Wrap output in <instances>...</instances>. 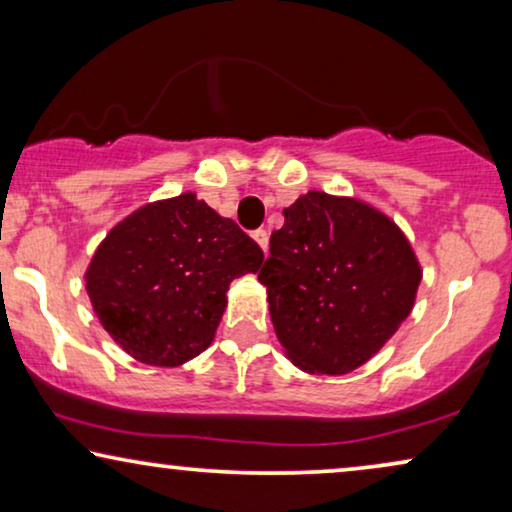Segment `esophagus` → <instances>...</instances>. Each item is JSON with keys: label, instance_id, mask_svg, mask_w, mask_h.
Listing matches in <instances>:
<instances>
[{"label": "esophagus", "instance_id": "obj_1", "mask_svg": "<svg viewBox=\"0 0 512 512\" xmlns=\"http://www.w3.org/2000/svg\"><path fill=\"white\" fill-rule=\"evenodd\" d=\"M251 237L258 242V247H261L263 251H268V230L265 228H256L254 233H251Z\"/></svg>", "mask_w": 512, "mask_h": 512}]
</instances>
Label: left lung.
<instances>
[{"mask_svg":"<svg viewBox=\"0 0 512 512\" xmlns=\"http://www.w3.org/2000/svg\"><path fill=\"white\" fill-rule=\"evenodd\" d=\"M258 282L289 359L305 373L345 375L408 319L422 270L389 216L310 191L284 209Z\"/></svg>","mask_w":512,"mask_h":512,"instance_id":"obj_1","label":"left lung"}]
</instances>
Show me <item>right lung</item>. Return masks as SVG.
<instances>
[{
	"instance_id": "obj_1",
	"label": "right lung",
	"mask_w": 512,
	"mask_h": 512,
	"mask_svg": "<svg viewBox=\"0 0 512 512\" xmlns=\"http://www.w3.org/2000/svg\"><path fill=\"white\" fill-rule=\"evenodd\" d=\"M263 251L193 193L151 202L97 247L86 289L104 331L149 366H181L212 345L235 277Z\"/></svg>"
}]
</instances>
